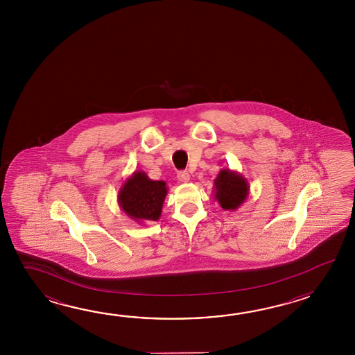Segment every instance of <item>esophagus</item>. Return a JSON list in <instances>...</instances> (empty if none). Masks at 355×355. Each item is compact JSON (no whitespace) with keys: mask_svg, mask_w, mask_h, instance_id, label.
Listing matches in <instances>:
<instances>
[{"mask_svg":"<svg viewBox=\"0 0 355 355\" xmlns=\"http://www.w3.org/2000/svg\"><path fill=\"white\" fill-rule=\"evenodd\" d=\"M178 179L181 182H188L190 180V174H189L188 171H181L178 174Z\"/></svg>","mask_w":355,"mask_h":355,"instance_id":"obj_1","label":"esophagus"}]
</instances>
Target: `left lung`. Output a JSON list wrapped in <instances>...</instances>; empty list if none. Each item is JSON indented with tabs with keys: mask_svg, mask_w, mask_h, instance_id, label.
Wrapping results in <instances>:
<instances>
[{
	"mask_svg": "<svg viewBox=\"0 0 355 355\" xmlns=\"http://www.w3.org/2000/svg\"><path fill=\"white\" fill-rule=\"evenodd\" d=\"M214 199L222 209L236 211L245 203L249 196L250 185L248 180L237 171L222 168L214 179Z\"/></svg>",
	"mask_w": 355,
	"mask_h": 355,
	"instance_id": "1",
	"label": "left lung"
}]
</instances>
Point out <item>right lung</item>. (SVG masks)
<instances>
[{
	"label": "right lung",
	"instance_id": "add662e5",
	"mask_svg": "<svg viewBox=\"0 0 355 355\" xmlns=\"http://www.w3.org/2000/svg\"><path fill=\"white\" fill-rule=\"evenodd\" d=\"M167 194L165 181L152 180L144 171H135L121 185L118 204L129 218L142 225L146 220H157Z\"/></svg>",
	"mask_w": 355,
	"mask_h": 355
}]
</instances>
